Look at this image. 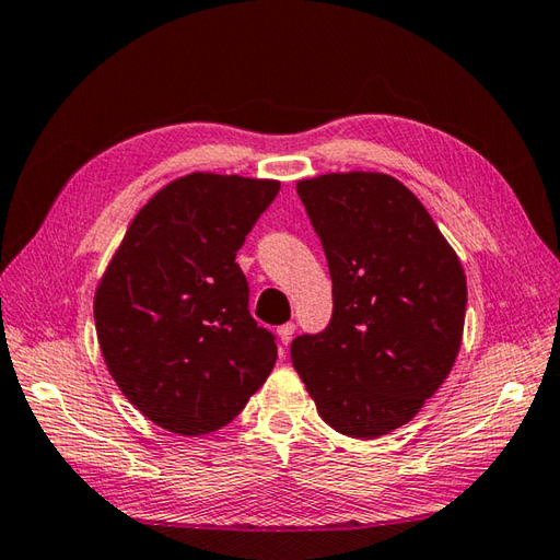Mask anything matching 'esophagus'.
I'll list each match as a JSON object with an SVG mask.
<instances>
[{"mask_svg": "<svg viewBox=\"0 0 560 560\" xmlns=\"http://www.w3.org/2000/svg\"><path fill=\"white\" fill-rule=\"evenodd\" d=\"M293 331H295V325H293V323H287V325H281V327L277 329L281 347H289L291 339H293Z\"/></svg>", "mask_w": 560, "mask_h": 560, "instance_id": "1", "label": "esophagus"}]
</instances>
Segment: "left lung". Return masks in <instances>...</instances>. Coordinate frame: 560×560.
<instances>
[{
  "mask_svg": "<svg viewBox=\"0 0 560 560\" xmlns=\"http://www.w3.org/2000/svg\"><path fill=\"white\" fill-rule=\"evenodd\" d=\"M323 241L335 313L291 343L317 413L349 438L409 423L459 353L467 277L431 213L397 177L325 173L295 183Z\"/></svg>",
  "mask_w": 560,
  "mask_h": 560,
  "instance_id": "obj_1",
  "label": "left lung"
}]
</instances>
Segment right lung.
<instances>
[{"label":"right lung","instance_id":"add662e5","mask_svg":"<svg viewBox=\"0 0 560 560\" xmlns=\"http://www.w3.org/2000/svg\"><path fill=\"white\" fill-rule=\"evenodd\" d=\"M279 180L189 173L129 223L98 281L93 317L122 395L165 431L213 433L265 385L277 343L247 311L235 253Z\"/></svg>","mask_w":560,"mask_h":560}]
</instances>
